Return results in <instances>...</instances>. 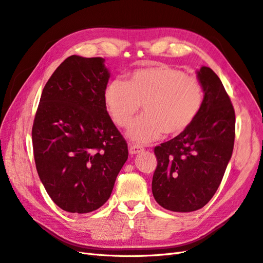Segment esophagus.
<instances>
[{"instance_id": "obj_1", "label": "esophagus", "mask_w": 263, "mask_h": 263, "mask_svg": "<svg viewBox=\"0 0 263 263\" xmlns=\"http://www.w3.org/2000/svg\"><path fill=\"white\" fill-rule=\"evenodd\" d=\"M142 151H143V147L138 145V144H131L129 146V152L131 154H137V153H140V152H142Z\"/></svg>"}]
</instances>
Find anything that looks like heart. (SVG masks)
Returning a JSON list of instances; mask_svg holds the SVG:
<instances>
[{
  "label": "heart",
  "mask_w": 263,
  "mask_h": 263,
  "mask_svg": "<svg viewBox=\"0 0 263 263\" xmlns=\"http://www.w3.org/2000/svg\"><path fill=\"white\" fill-rule=\"evenodd\" d=\"M203 99L198 79L166 64L133 71L125 82L114 81L104 91L106 109L120 127L130 126L143 105L145 114L129 131L139 143L152 142L164 133L177 137L185 132L198 118Z\"/></svg>",
  "instance_id": "obj_1"
}]
</instances>
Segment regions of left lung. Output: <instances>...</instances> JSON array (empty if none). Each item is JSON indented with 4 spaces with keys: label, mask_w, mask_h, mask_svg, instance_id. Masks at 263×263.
<instances>
[{
    "label": "left lung",
    "mask_w": 263,
    "mask_h": 263,
    "mask_svg": "<svg viewBox=\"0 0 263 263\" xmlns=\"http://www.w3.org/2000/svg\"><path fill=\"white\" fill-rule=\"evenodd\" d=\"M197 74L204 93L198 118L185 132L154 147L153 197L173 212L199 210L212 199L234 145L235 113L223 84L208 66Z\"/></svg>",
    "instance_id": "8db88e82"
}]
</instances>
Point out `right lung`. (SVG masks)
I'll list each match as a JSON object with an SVG mask.
<instances>
[{"label":"right lung","mask_w":263,"mask_h":263,"mask_svg":"<svg viewBox=\"0 0 263 263\" xmlns=\"http://www.w3.org/2000/svg\"><path fill=\"white\" fill-rule=\"evenodd\" d=\"M102 58L71 55L46 82L32 127L39 177L54 203L87 213L110 198L129 151L106 111Z\"/></svg>","instance_id":"1"}]
</instances>
